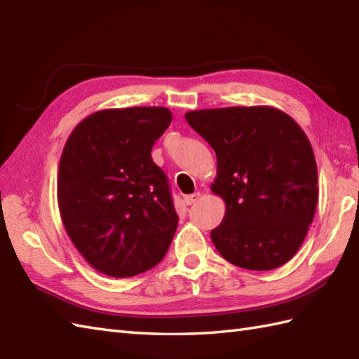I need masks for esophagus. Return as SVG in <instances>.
Wrapping results in <instances>:
<instances>
[{"mask_svg":"<svg viewBox=\"0 0 359 359\" xmlns=\"http://www.w3.org/2000/svg\"><path fill=\"white\" fill-rule=\"evenodd\" d=\"M199 197H201V194H199V193L188 194V196H185V197H184V202H185V205H191V203H194V202L199 201Z\"/></svg>","mask_w":359,"mask_h":359,"instance_id":"34e87169","label":"esophagus"}]
</instances>
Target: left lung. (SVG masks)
I'll use <instances>...</instances> for the list:
<instances>
[{
	"instance_id": "1",
	"label": "left lung",
	"mask_w": 359,
	"mask_h": 359,
	"mask_svg": "<svg viewBox=\"0 0 359 359\" xmlns=\"http://www.w3.org/2000/svg\"><path fill=\"white\" fill-rule=\"evenodd\" d=\"M217 157L211 191L225 216L211 241L228 262L266 271L292 259L318 203L311 144L296 121L270 106H233L185 114Z\"/></svg>"
}]
</instances>
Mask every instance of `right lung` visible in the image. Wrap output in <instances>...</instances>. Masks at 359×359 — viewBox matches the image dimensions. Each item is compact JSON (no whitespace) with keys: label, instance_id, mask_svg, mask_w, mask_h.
Returning <instances> with one entry per match:
<instances>
[{"label":"right lung","instance_id":"1","mask_svg":"<svg viewBox=\"0 0 359 359\" xmlns=\"http://www.w3.org/2000/svg\"><path fill=\"white\" fill-rule=\"evenodd\" d=\"M170 109H103L67 139L58 170V207L81 256L103 274L129 278L156 266L179 224L166 174L151 149Z\"/></svg>","mask_w":359,"mask_h":359}]
</instances>
